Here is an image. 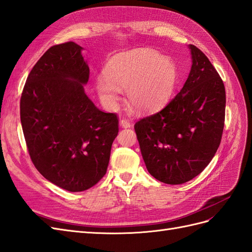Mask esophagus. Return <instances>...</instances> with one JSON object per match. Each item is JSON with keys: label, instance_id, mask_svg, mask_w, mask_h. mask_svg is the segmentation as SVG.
<instances>
[{"label": "esophagus", "instance_id": "1", "mask_svg": "<svg viewBox=\"0 0 252 252\" xmlns=\"http://www.w3.org/2000/svg\"><path fill=\"white\" fill-rule=\"evenodd\" d=\"M119 125H120L121 127H124V128H127V127H131L132 126L131 122L128 121V120H126V119H121L120 122H119Z\"/></svg>", "mask_w": 252, "mask_h": 252}]
</instances>
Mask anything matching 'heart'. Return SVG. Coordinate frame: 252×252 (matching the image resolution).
I'll list each match as a JSON object with an SVG mask.
<instances>
[{"label": "heart", "mask_w": 252, "mask_h": 252, "mask_svg": "<svg viewBox=\"0 0 252 252\" xmlns=\"http://www.w3.org/2000/svg\"><path fill=\"white\" fill-rule=\"evenodd\" d=\"M103 73L104 76L96 78L95 88L107 110L117 105L120 89L125 88L127 102L139 112H156L170 101L178 80L175 62L150 48H136L112 57Z\"/></svg>", "instance_id": "heart-1"}]
</instances>
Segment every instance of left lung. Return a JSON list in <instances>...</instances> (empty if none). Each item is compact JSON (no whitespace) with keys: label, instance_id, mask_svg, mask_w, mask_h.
I'll return each mask as SVG.
<instances>
[{"label":"left lung","instance_id":"1","mask_svg":"<svg viewBox=\"0 0 252 252\" xmlns=\"http://www.w3.org/2000/svg\"><path fill=\"white\" fill-rule=\"evenodd\" d=\"M189 49L192 66L181 92L134 126L149 173L168 185L185 184L202 173L224 130V83L202 50L191 44Z\"/></svg>","mask_w":252,"mask_h":252}]
</instances>
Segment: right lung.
Segmentation results:
<instances>
[{
    "label": "right lung",
    "instance_id": "1",
    "mask_svg": "<svg viewBox=\"0 0 252 252\" xmlns=\"http://www.w3.org/2000/svg\"><path fill=\"white\" fill-rule=\"evenodd\" d=\"M74 42L50 47L31 70L20 101L21 124L34 167L70 192L95 186L118 135L116 114L100 111L84 92L90 68Z\"/></svg>",
    "mask_w": 252,
    "mask_h": 252
}]
</instances>
